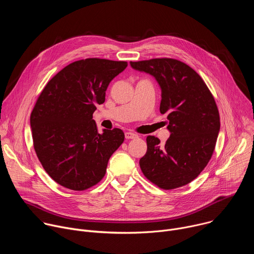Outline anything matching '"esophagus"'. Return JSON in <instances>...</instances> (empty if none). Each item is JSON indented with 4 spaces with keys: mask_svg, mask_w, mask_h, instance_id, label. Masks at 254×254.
I'll return each mask as SVG.
<instances>
[{
    "mask_svg": "<svg viewBox=\"0 0 254 254\" xmlns=\"http://www.w3.org/2000/svg\"><path fill=\"white\" fill-rule=\"evenodd\" d=\"M125 136H126V138H127V139H132V138H136L138 135H137L136 133H134V132L127 131V132L125 133Z\"/></svg>",
    "mask_w": 254,
    "mask_h": 254,
    "instance_id": "obj_1",
    "label": "esophagus"
}]
</instances>
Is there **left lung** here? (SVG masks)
<instances>
[{"mask_svg": "<svg viewBox=\"0 0 254 254\" xmlns=\"http://www.w3.org/2000/svg\"><path fill=\"white\" fill-rule=\"evenodd\" d=\"M155 77L160 85V112L167 115L171 135L164 144L147 137L148 150L139 160L142 174L158 187L171 190L189 184L210 161L220 130L218 108L197 72L171 58L129 62Z\"/></svg>", "mask_w": 254, "mask_h": 254, "instance_id": "left-lung-1", "label": "left lung"}]
</instances>
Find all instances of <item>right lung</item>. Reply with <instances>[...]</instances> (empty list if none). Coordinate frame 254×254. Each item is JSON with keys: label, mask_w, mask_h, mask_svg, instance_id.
I'll list each match as a JSON object with an SVG mask.
<instances>
[{"label": "right lung", "mask_w": 254, "mask_h": 254, "mask_svg": "<svg viewBox=\"0 0 254 254\" xmlns=\"http://www.w3.org/2000/svg\"><path fill=\"white\" fill-rule=\"evenodd\" d=\"M126 61L78 60L46 84L30 117L34 149L47 174L59 185L83 191L104 177L107 163L125 140L120 128L99 133L92 120L105 100L108 84Z\"/></svg>", "instance_id": "right-lung-1"}]
</instances>
